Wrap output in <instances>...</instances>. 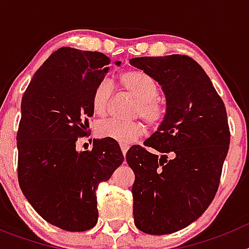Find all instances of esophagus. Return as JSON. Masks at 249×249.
Returning a JSON list of instances; mask_svg holds the SVG:
<instances>
[{"mask_svg": "<svg viewBox=\"0 0 249 249\" xmlns=\"http://www.w3.org/2000/svg\"><path fill=\"white\" fill-rule=\"evenodd\" d=\"M121 151H122L123 156H126L127 151H128V146H123V144H121Z\"/></svg>", "mask_w": 249, "mask_h": 249, "instance_id": "1", "label": "esophagus"}]
</instances>
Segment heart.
Segmentation results:
<instances>
[{"label":"heart","mask_w":249,"mask_h":249,"mask_svg":"<svg viewBox=\"0 0 249 249\" xmlns=\"http://www.w3.org/2000/svg\"><path fill=\"white\" fill-rule=\"evenodd\" d=\"M122 89L136 100L135 116L143 118L151 126H157L166 117V107L160 100V87L147 73L138 70H128L120 76ZM113 94V86L109 80L101 81L92 94V109L103 117L108 111ZM97 133L102 138H109L123 146H128L144 135V126L141 122H120L116 120L103 121L97 126Z\"/></svg>","instance_id":"b5f03b06"}]
</instances>
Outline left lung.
Masks as SVG:
<instances>
[{
	"label": "left lung",
	"mask_w": 249,
	"mask_h": 249,
	"mask_svg": "<svg viewBox=\"0 0 249 249\" xmlns=\"http://www.w3.org/2000/svg\"><path fill=\"white\" fill-rule=\"evenodd\" d=\"M162 86L166 117L144 146L128 149L136 227L148 234L186 228L208 208L218 190L230 148L227 112L203 68L191 57L129 59Z\"/></svg>",
	"instance_id": "8db88e82"
}]
</instances>
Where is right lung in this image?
Instances as JSON below:
<instances>
[{
  "mask_svg": "<svg viewBox=\"0 0 249 249\" xmlns=\"http://www.w3.org/2000/svg\"><path fill=\"white\" fill-rule=\"evenodd\" d=\"M109 62L101 52L58 48L37 70L22 97L19 187L45 221L70 232L96 226V190L124 160L109 138L93 140L91 151L76 149L77 140L89 133L92 94Z\"/></svg>",
  "mask_w": 249,
  "mask_h": 249,
  "instance_id": "right-lung-1",
  "label": "right lung"
}]
</instances>
